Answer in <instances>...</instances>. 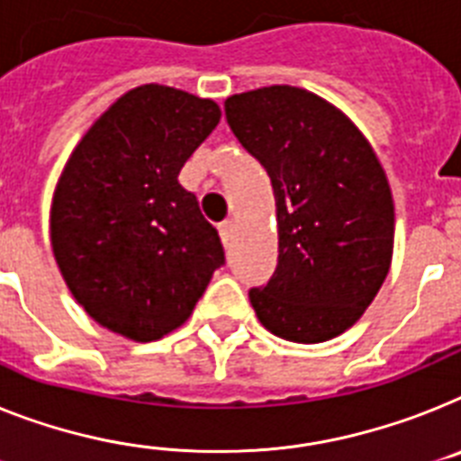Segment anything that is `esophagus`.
<instances>
[{"instance_id": "34e87169", "label": "esophagus", "mask_w": 461, "mask_h": 461, "mask_svg": "<svg viewBox=\"0 0 461 461\" xmlns=\"http://www.w3.org/2000/svg\"><path fill=\"white\" fill-rule=\"evenodd\" d=\"M220 239H222L224 246H230L231 241H234V222L231 220H224V222H220Z\"/></svg>"}]
</instances>
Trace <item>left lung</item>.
<instances>
[{"label": "left lung", "mask_w": 461, "mask_h": 461, "mask_svg": "<svg viewBox=\"0 0 461 461\" xmlns=\"http://www.w3.org/2000/svg\"><path fill=\"white\" fill-rule=\"evenodd\" d=\"M224 117L276 199L278 262L249 290L255 314L290 342L338 338L392 265V189L373 147L342 112L295 86L231 95Z\"/></svg>", "instance_id": "1"}]
</instances>
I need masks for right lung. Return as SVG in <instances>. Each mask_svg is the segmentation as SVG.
<instances>
[{"label": "right lung", "mask_w": 461, "mask_h": 461, "mask_svg": "<svg viewBox=\"0 0 461 461\" xmlns=\"http://www.w3.org/2000/svg\"><path fill=\"white\" fill-rule=\"evenodd\" d=\"M218 122L212 100L145 84L69 157L53 194V255L77 303L107 330L135 342L164 338L224 265L218 230L177 183Z\"/></svg>", "instance_id": "right-lung-1"}]
</instances>
